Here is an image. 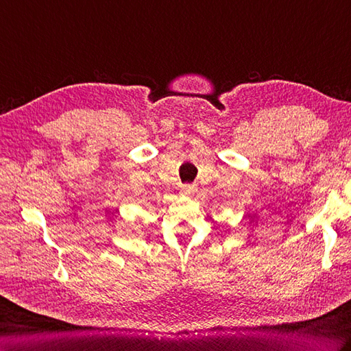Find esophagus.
Segmentation results:
<instances>
[{"instance_id": "obj_1", "label": "esophagus", "mask_w": 351, "mask_h": 351, "mask_svg": "<svg viewBox=\"0 0 351 351\" xmlns=\"http://www.w3.org/2000/svg\"><path fill=\"white\" fill-rule=\"evenodd\" d=\"M181 191L184 195H191V193H195V191H196V187L193 184H184Z\"/></svg>"}]
</instances>
